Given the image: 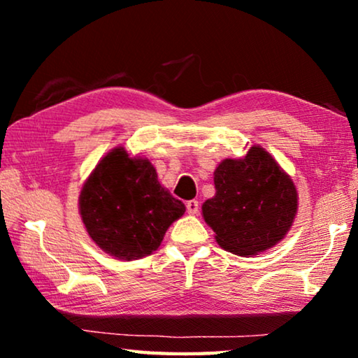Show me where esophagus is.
Instances as JSON below:
<instances>
[{"instance_id": "obj_1", "label": "esophagus", "mask_w": 358, "mask_h": 358, "mask_svg": "<svg viewBox=\"0 0 358 358\" xmlns=\"http://www.w3.org/2000/svg\"><path fill=\"white\" fill-rule=\"evenodd\" d=\"M186 210L189 215H197L199 213V202L196 199H192V201H187L186 202Z\"/></svg>"}]
</instances>
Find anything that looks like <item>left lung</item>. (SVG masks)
Masks as SVG:
<instances>
[{"instance_id":"1","label":"left lung","mask_w":358,"mask_h":358,"mask_svg":"<svg viewBox=\"0 0 358 358\" xmlns=\"http://www.w3.org/2000/svg\"><path fill=\"white\" fill-rule=\"evenodd\" d=\"M215 197L202 205V213L229 252H262L292 226L296 189L264 148L252 147L243 159H224L215 171Z\"/></svg>"}]
</instances>
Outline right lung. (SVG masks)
Instances as JSON below:
<instances>
[{
  "label": "right lung",
  "mask_w": 358,
  "mask_h": 358,
  "mask_svg": "<svg viewBox=\"0 0 358 358\" xmlns=\"http://www.w3.org/2000/svg\"><path fill=\"white\" fill-rule=\"evenodd\" d=\"M90 237L113 257L132 260L157 250L185 203L157 181L148 159L124 148L106 155L83 185L78 199Z\"/></svg>",
  "instance_id": "obj_1"
}]
</instances>
